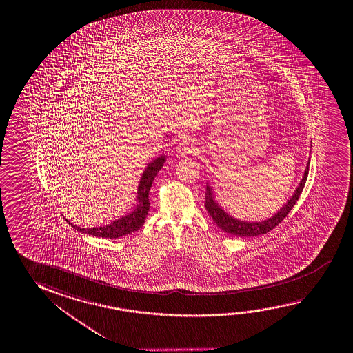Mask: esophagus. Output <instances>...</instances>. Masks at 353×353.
Segmentation results:
<instances>
[{"label": "esophagus", "instance_id": "34e87169", "mask_svg": "<svg viewBox=\"0 0 353 353\" xmlns=\"http://www.w3.org/2000/svg\"><path fill=\"white\" fill-rule=\"evenodd\" d=\"M176 149H177V152H179L181 157H187V155H190L192 152H194L196 146H194L191 139L183 138V139L179 141V144L177 145Z\"/></svg>", "mask_w": 353, "mask_h": 353}]
</instances>
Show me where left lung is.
<instances>
[{"label": "left lung", "mask_w": 353, "mask_h": 353, "mask_svg": "<svg viewBox=\"0 0 353 353\" xmlns=\"http://www.w3.org/2000/svg\"><path fill=\"white\" fill-rule=\"evenodd\" d=\"M309 165H310V157H309V161L306 165L301 183L296 187L293 196L289 198L287 203L278 210L277 213L268 219L251 223V221H245V220L234 218L230 214L226 213L225 210L221 208L218 202L215 201L213 187L209 183H207V193H205V209L209 215L212 216V219L215 221V224L219 226L223 232H228V234L236 235V236H257V235L266 234V232H271L273 228H276L288 215L289 212L294 207L296 201L299 199V196L305 185L307 174H309Z\"/></svg>", "instance_id": "obj_1"}]
</instances>
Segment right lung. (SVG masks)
Instances as JSON below:
<instances>
[{"instance_id":"add662e5","label":"right lung","mask_w":353,"mask_h":353,"mask_svg":"<svg viewBox=\"0 0 353 353\" xmlns=\"http://www.w3.org/2000/svg\"><path fill=\"white\" fill-rule=\"evenodd\" d=\"M165 161H166V157L161 155V157H157L155 160H152L145 168V171L140 179L139 185H138L137 205L133 212L121 216L119 219L112 221L108 225L99 226V228H80V226L74 225L72 223H70V220L66 219V221L74 226L77 232L90 234L93 236L105 237V239H117V237L124 236V235L139 230L140 228L144 225L145 218L150 208L149 191H150L151 185H152L157 172L163 166Z\"/></svg>"}]
</instances>
